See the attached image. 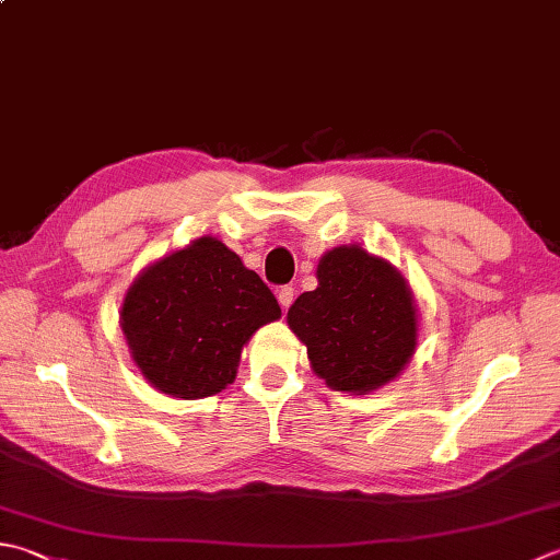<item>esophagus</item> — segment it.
<instances>
[{"label":"esophagus","instance_id":"obj_1","mask_svg":"<svg viewBox=\"0 0 560 560\" xmlns=\"http://www.w3.org/2000/svg\"><path fill=\"white\" fill-rule=\"evenodd\" d=\"M277 299H279V303H281V308L287 311L289 305L293 303V289H291V287H281V289L277 291Z\"/></svg>","mask_w":560,"mask_h":560}]
</instances>
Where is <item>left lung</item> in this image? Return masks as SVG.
<instances>
[{
  "mask_svg": "<svg viewBox=\"0 0 560 560\" xmlns=\"http://www.w3.org/2000/svg\"><path fill=\"white\" fill-rule=\"evenodd\" d=\"M315 291L301 293L287 323L327 388L369 396L396 381L418 349L420 317L410 283L361 245L327 249Z\"/></svg>",
  "mask_w": 560,
  "mask_h": 560,
  "instance_id": "obj_1",
  "label": "left lung"
}]
</instances>
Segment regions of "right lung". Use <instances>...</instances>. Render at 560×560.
Here are the masks:
<instances>
[{"instance_id":"obj_1","label":"right lung","mask_w":560,"mask_h":560,"mask_svg":"<svg viewBox=\"0 0 560 560\" xmlns=\"http://www.w3.org/2000/svg\"><path fill=\"white\" fill-rule=\"evenodd\" d=\"M279 317L267 283L223 240L201 235L138 273L118 323L152 388L199 400L235 381L249 337Z\"/></svg>"}]
</instances>
